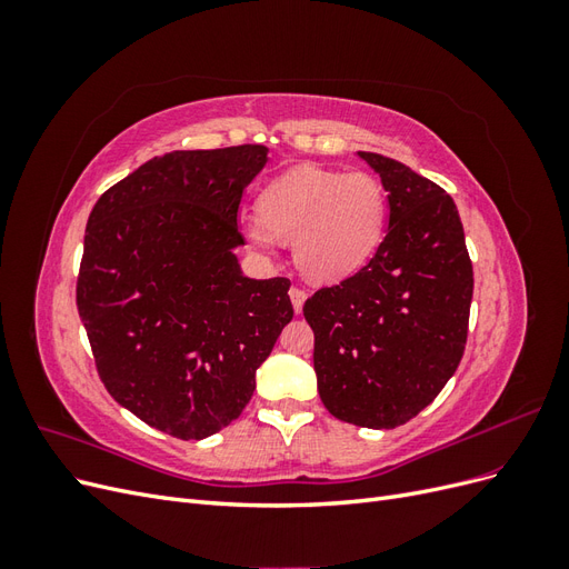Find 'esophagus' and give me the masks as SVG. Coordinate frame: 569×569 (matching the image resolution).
Segmentation results:
<instances>
[{"label":"esophagus","mask_w":569,"mask_h":569,"mask_svg":"<svg viewBox=\"0 0 569 569\" xmlns=\"http://www.w3.org/2000/svg\"><path fill=\"white\" fill-rule=\"evenodd\" d=\"M289 299H291V306H295V311L301 313L303 311V303H306V291L301 287H291L289 289Z\"/></svg>","instance_id":"1"}]
</instances>
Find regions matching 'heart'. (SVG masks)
Instances as JSON below:
<instances>
[{"label": "heart", "instance_id": "heart-1", "mask_svg": "<svg viewBox=\"0 0 569 569\" xmlns=\"http://www.w3.org/2000/svg\"><path fill=\"white\" fill-rule=\"evenodd\" d=\"M261 218L244 228L258 253L295 244L299 270L313 282H339L377 251L387 222V194L370 173L299 166L272 180L258 199Z\"/></svg>", "mask_w": 569, "mask_h": 569}]
</instances>
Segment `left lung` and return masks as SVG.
<instances>
[{
	"label": "left lung",
	"mask_w": 569,
	"mask_h": 569,
	"mask_svg": "<svg viewBox=\"0 0 569 569\" xmlns=\"http://www.w3.org/2000/svg\"><path fill=\"white\" fill-rule=\"evenodd\" d=\"M389 203V228L366 268L303 303L313 368L337 420L393 429L451 380L468 341L472 263L453 199L382 153L358 151Z\"/></svg>",
	"instance_id": "8db88e82"
}]
</instances>
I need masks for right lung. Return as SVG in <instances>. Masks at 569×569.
<instances>
[{
    "mask_svg": "<svg viewBox=\"0 0 569 569\" xmlns=\"http://www.w3.org/2000/svg\"><path fill=\"white\" fill-rule=\"evenodd\" d=\"M268 147L170 151L99 197L78 313L101 382L142 422L206 439L242 416L256 370L295 318L289 280H251L239 201Z\"/></svg>",
    "mask_w": 569,
    "mask_h": 569,
    "instance_id": "right-lung-1",
    "label": "right lung"
}]
</instances>
